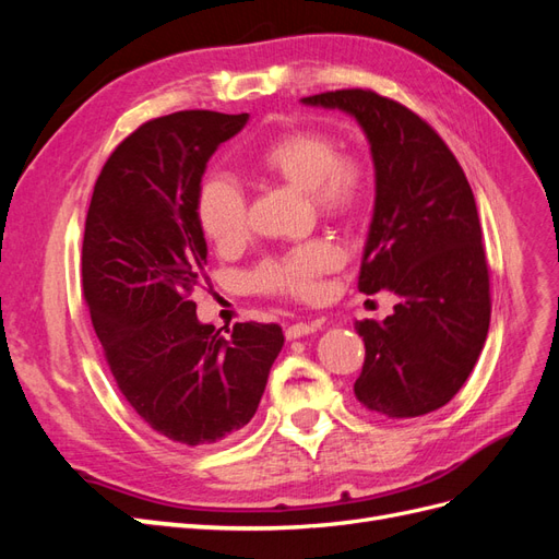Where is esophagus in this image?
I'll use <instances>...</instances> for the list:
<instances>
[{
	"mask_svg": "<svg viewBox=\"0 0 559 559\" xmlns=\"http://www.w3.org/2000/svg\"><path fill=\"white\" fill-rule=\"evenodd\" d=\"M319 329H321V321L319 319H314V321H298V324H292L289 329H286V337H289V341H296V337L314 333Z\"/></svg>",
	"mask_w": 559,
	"mask_h": 559,
	"instance_id": "34e87169",
	"label": "esophagus"
}]
</instances>
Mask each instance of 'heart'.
<instances>
[{
    "mask_svg": "<svg viewBox=\"0 0 559 559\" xmlns=\"http://www.w3.org/2000/svg\"><path fill=\"white\" fill-rule=\"evenodd\" d=\"M267 175L306 189L312 205L329 216H349L370 193V167L321 130H294L270 142L259 154ZM200 226L218 247L240 245L249 233V205L242 186L214 175L198 195ZM343 263V251L326 238H312L253 270V284L273 296L312 298L319 280Z\"/></svg>",
    "mask_w": 559,
    "mask_h": 559,
    "instance_id": "obj_1",
    "label": "heart"
}]
</instances>
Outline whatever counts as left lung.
Masks as SVG:
<instances>
[{"label":"left lung","mask_w":559,"mask_h":559,"mask_svg":"<svg viewBox=\"0 0 559 559\" xmlns=\"http://www.w3.org/2000/svg\"><path fill=\"white\" fill-rule=\"evenodd\" d=\"M364 128L376 165V207L359 292H394V314L354 324L366 359L354 394L405 419L443 405L476 366L487 329L489 270L476 200L462 165L425 118L376 91L302 97Z\"/></svg>","instance_id":"left-lung-1"}]
</instances>
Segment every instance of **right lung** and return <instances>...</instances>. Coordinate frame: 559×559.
Instances as JSON below:
<instances>
[{
    "mask_svg": "<svg viewBox=\"0 0 559 559\" xmlns=\"http://www.w3.org/2000/svg\"><path fill=\"white\" fill-rule=\"evenodd\" d=\"M249 114L205 109L146 121L99 173L81 249L83 298L111 376L146 425L181 445L238 433L284 345L280 324H200L191 292L207 265L200 181Z\"/></svg>",
    "mask_w": 559,
    "mask_h": 559,
    "instance_id": "right-lung-1",
    "label": "right lung"
}]
</instances>
